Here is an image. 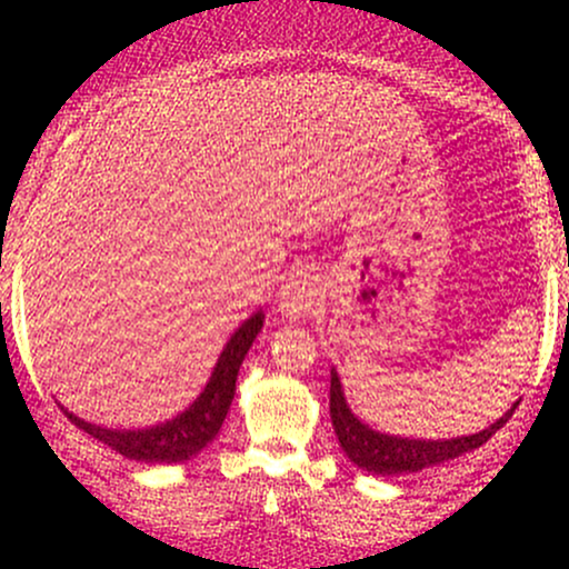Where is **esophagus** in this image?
I'll return each mask as SVG.
<instances>
[{
  "mask_svg": "<svg viewBox=\"0 0 569 569\" xmlns=\"http://www.w3.org/2000/svg\"><path fill=\"white\" fill-rule=\"evenodd\" d=\"M318 293L316 283H312L307 276H291L280 286L278 291V312L289 321H297V318L310 316L312 310L318 307Z\"/></svg>",
  "mask_w": 569,
  "mask_h": 569,
  "instance_id": "esophagus-1",
  "label": "esophagus"
}]
</instances>
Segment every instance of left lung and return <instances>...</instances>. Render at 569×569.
Masks as SVG:
<instances>
[{
    "mask_svg": "<svg viewBox=\"0 0 569 569\" xmlns=\"http://www.w3.org/2000/svg\"><path fill=\"white\" fill-rule=\"evenodd\" d=\"M569 312V310H567ZM519 407L513 403L498 422L479 430L473 436H457V439H401V436H388L380 430H371L363 426L356 415H352L348 401H345L342 385H339L337 371L331 369V390H329V411H331V426L339 439V447L350 457L352 466L363 468V471L375 476H401V473H417L422 468L441 466V462L455 460V457L473 452L481 443L492 439L498 430L511 420V415Z\"/></svg>",
    "mask_w": 569,
    "mask_h": 569,
    "instance_id": "obj_1",
    "label": "left lung"
}]
</instances>
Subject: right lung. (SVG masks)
Wrapping results in <instances>:
<instances>
[{
    "instance_id": "obj_1",
    "label": "right lung",
    "mask_w": 569,
    "mask_h": 569,
    "mask_svg": "<svg viewBox=\"0 0 569 569\" xmlns=\"http://www.w3.org/2000/svg\"><path fill=\"white\" fill-rule=\"evenodd\" d=\"M262 310L253 312L248 321H243V326L230 337L227 348L221 350L211 380L202 388V393L194 398L192 407L181 411V415H176L173 420L162 422V426L141 430H114L93 426V422H84L61 407L63 415H67L77 428H82L84 433H90L93 439L112 447L114 452L128 457V460L184 462L189 457L198 455L200 449L206 447L208 441H213V436L219 433L221 422H224L227 417V409H230L234 398V380H238L240 363H243L246 352L253 345L259 331H262Z\"/></svg>"
}]
</instances>
